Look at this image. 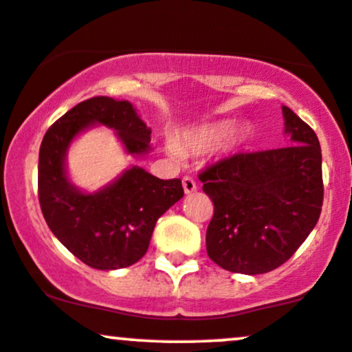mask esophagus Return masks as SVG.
I'll use <instances>...</instances> for the list:
<instances>
[{"label": "esophagus", "instance_id": "34e87169", "mask_svg": "<svg viewBox=\"0 0 352 352\" xmlns=\"http://www.w3.org/2000/svg\"><path fill=\"white\" fill-rule=\"evenodd\" d=\"M182 187H184L185 195H190L197 192V182H195L192 177H184V179H182Z\"/></svg>", "mask_w": 352, "mask_h": 352}]
</instances>
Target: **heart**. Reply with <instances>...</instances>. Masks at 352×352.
<instances>
[{
    "label": "heart",
    "mask_w": 352,
    "mask_h": 352,
    "mask_svg": "<svg viewBox=\"0 0 352 352\" xmlns=\"http://www.w3.org/2000/svg\"><path fill=\"white\" fill-rule=\"evenodd\" d=\"M249 138H251V131L245 124L232 126L231 120H221L185 131L177 142V149L170 146L168 152L172 155H179L176 152L179 150L182 154L200 155L218 146L219 155L230 157L243 149Z\"/></svg>",
    "instance_id": "b5f03b06"
}]
</instances>
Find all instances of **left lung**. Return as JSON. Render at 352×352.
I'll use <instances>...</instances> for the list:
<instances>
[{
	"label": "left lung",
	"mask_w": 352,
	"mask_h": 352,
	"mask_svg": "<svg viewBox=\"0 0 352 352\" xmlns=\"http://www.w3.org/2000/svg\"><path fill=\"white\" fill-rule=\"evenodd\" d=\"M289 146L223 159L200 175L214 214L206 252L219 267L257 275L289 261L318 223L323 205L320 141L282 107Z\"/></svg>",
	"instance_id": "1"
}]
</instances>
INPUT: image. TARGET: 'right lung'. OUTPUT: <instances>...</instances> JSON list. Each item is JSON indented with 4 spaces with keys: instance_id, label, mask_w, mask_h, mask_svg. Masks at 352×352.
<instances>
[{
    "instance_id": "add662e5",
    "label": "right lung",
    "mask_w": 352,
    "mask_h": 352,
    "mask_svg": "<svg viewBox=\"0 0 352 352\" xmlns=\"http://www.w3.org/2000/svg\"><path fill=\"white\" fill-rule=\"evenodd\" d=\"M96 126L113 129L131 157L152 152V131L131 101L109 96L82 101L42 139L39 203L50 231L75 257L98 270L124 269L147 252L155 223L184 197V188L179 179L160 180L139 165L95 192L77 187L67 155L75 139Z\"/></svg>"
}]
</instances>
